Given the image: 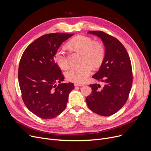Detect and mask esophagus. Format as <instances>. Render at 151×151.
Returning <instances> with one entry per match:
<instances>
[{
  "instance_id": "1",
  "label": "esophagus",
  "mask_w": 151,
  "mask_h": 151,
  "mask_svg": "<svg viewBox=\"0 0 151 151\" xmlns=\"http://www.w3.org/2000/svg\"><path fill=\"white\" fill-rule=\"evenodd\" d=\"M74 85H75V86H76V87H80V86H84L83 84H77V83H75Z\"/></svg>"
}]
</instances>
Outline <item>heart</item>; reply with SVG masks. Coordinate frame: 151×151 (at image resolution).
<instances>
[{"label":"heart","instance_id":"heart-1","mask_svg":"<svg viewBox=\"0 0 151 151\" xmlns=\"http://www.w3.org/2000/svg\"><path fill=\"white\" fill-rule=\"evenodd\" d=\"M68 45L74 50L83 53L81 66L69 69L65 73L68 80L77 84L84 83L92 72V67L101 65L105 56V49L102 43L93 42L89 37L80 35L69 42ZM58 65L63 69L68 67V60L64 48L60 47L54 54Z\"/></svg>","mask_w":151,"mask_h":151}]
</instances>
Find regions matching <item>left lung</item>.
Here are the masks:
<instances>
[{
  "label": "left lung",
  "instance_id": "1",
  "mask_svg": "<svg viewBox=\"0 0 151 151\" xmlns=\"http://www.w3.org/2000/svg\"><path fill=\"white\" fill-rule=\"evenodd\" d=\"M100 37L105 46V56L92 78L102 83L90 84L92 93L86 97L89 108L100 116L117 112L126 103L132 88L133 75L129 54L115 37L102 31H89Z\"/></svg>",
  "mask_w": 151,
  "mask_h": 151
}]
</instances>
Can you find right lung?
<instances>
[{
    "mask_svg": "<svg viewBox=\"0 0 151 151\" xmlns=\"http://www.w3.org/2000/svg\"><path fill=\"white\" fill-rule=\"evenodd\" d=\"M73 34H45L30 43L19 65L22 99L29 111L43 119L59 115L66 108L72 83H61L64 76L54 57L61 44ZM59 82L58 86L55 84Z\"/></svg>",
    "mask_w": 151,
    "mask_h": 151,
    "instance_id": "obj_1",
    "label": "right lung"
}]
</instances>
